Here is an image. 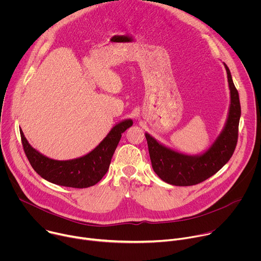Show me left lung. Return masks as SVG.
<instances>
[{
  "label": "left lung",
  "instance_id": "left-lung-1",
  "mask_svg": "<svg viewBox=\"0 0 261 261\" xmlns=\"http://www.w3.org/2000/svg\"><path fill=\"white\" fill-rule=\"evenodd\" d=\"M230 91V104L224 127L213 144L201 154L187 155L176 152L144 133L152 167L158 176L173 186L199 184L218 172L231 158L238 142L241 104L231 73L224 64Z\"/></svg>",
  "mask_w": 261,
  "mask_h": 261
}]
</instances>
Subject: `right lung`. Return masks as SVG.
Returning a JSON list of instances; mask_svg holds the SVG:
<instances>
[{
    "instance_id": "1",
    "label": "right lung",
    "mask_w": 261,
    "mask_h": 261,
    "mask_svg": "<svg viewBox=\"0 0 261 261\" xmlns=\"http://www.w3.org/2000/svg\"><path fill=\"white\" fill-rule=\"evenodd\" d=\"M133 125L131 119L116 124L93 151L80 158L55 160L44 156L29 143L20 129L24 153L34 170L44 179L64 187L88 188L107 172L122 133Z\"/></svg>"
}]
</instances>
